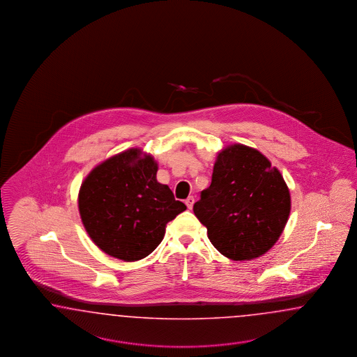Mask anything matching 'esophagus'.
<instances>
[{
  "label": "esophagus",
  "mask_w": 357,
  "mask_h": 357,
  "mask_svg": "<svg viewBox=\"0 0 357 357\" xmlns=\"http://www.w3.org/2000/svg\"><path fill=\"white\" fill-rule=\"evenodd\" d=\"M184 203H185V206H187L188 209H192V206H194L195 203L194 196H188V197L185 199V202H184Z\"/></svg>",
  "instance_id": "obj_1"
}]
</instances>
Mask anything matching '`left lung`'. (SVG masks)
I'll list each match as a JSON object with an SVG mask.
<instances>
[{
  "mask_svg": "<svg viewBox=\"0 0 357 357\" xmlns=\"http://www.w3.org/2000/svg\"><path fill=\"white\" fill-rule=\"evenodd\" d=\"M291 212L280 172L257 149L234 144L220 151L211 185L194 204L208 238L231 260H250L276 243Z\"/></svg>",
  "mask_w": 357,
  "mask_h": 357,
  "instance_id": "1",
  "label": "left lung"
}]
</instances>
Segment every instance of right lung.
<instances>
[{
	"mask_svg": "<svg viewBox=\"0 0 357 357\" xmlns=\"http://www.w3.org/2000/svg\"><path fill=\"white\" fill-rule=\"evenodd\" d=\"M158 165L130 149L98 165L79 188L78 209L87 234L108 255L135 261L161 243L169 221L187 209L169 185L157 182Z\"/></svg>",
	"mask_w": 357,
	"mask_h": 357,
	"instance_id": "add662e5",
	"label": "right lung"
}]
</instances>
